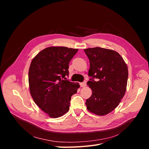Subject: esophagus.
Listing matches in <instances>:
<instances>
[{"label":"esophagus","mask_w":149,"mask_h":149,"mask_svg":"<svg viewBox=\"0 0 149 149\" xmlns=\"http://www.w3.org/2000/svg\"><path fill=\"white\" fill-rule=\"evenodd\" d=\"M80 86H81V87H83V88L85 87L86 86V81H84L83 83H81Z\"/></svg>","instance_id":"esophagus-1"}]
</instances>
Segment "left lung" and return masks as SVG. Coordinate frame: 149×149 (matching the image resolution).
<instances>
[{
	"label": "left lung",
	"mask_w": 149,
	"mask_h": 149,
	"mask_svg": "<svg viewBox=\"0 0 149 149\" xmlns=\"http://www.w3.org/2000/svg\"><path fill=\"white\" fill-rule=\"evenodd\" d=\"M84 51L89 58L88 75L91 77L87 84L92 89L86 105L93 114L106 115L119 105L125 93L127 66L119 54L112 49L95 47Z\"/></svg>",
	"instance_id": "1"
}]
</instances>
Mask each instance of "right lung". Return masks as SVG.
Instances as JSON below:
<instances>
[{
	"label": "right lung",
	"instance_id": "right-lung-1",
	"mask_svg": "<svg viewBox=\"0 0 149 149\" xmlns=\"http://www.w3.org/2000/svg\"><path fill=\"white\" fill-rule=\"evenodd\" d=\"M78 51L65 47H50L39 52L31 62L29 71L30 92L34 102L52 118L69 111L71 96L79 88L70 82L69 63Z\"/></svg>",
	"mask_w": 149,
	"mask_h": 149
}]
</instances>
